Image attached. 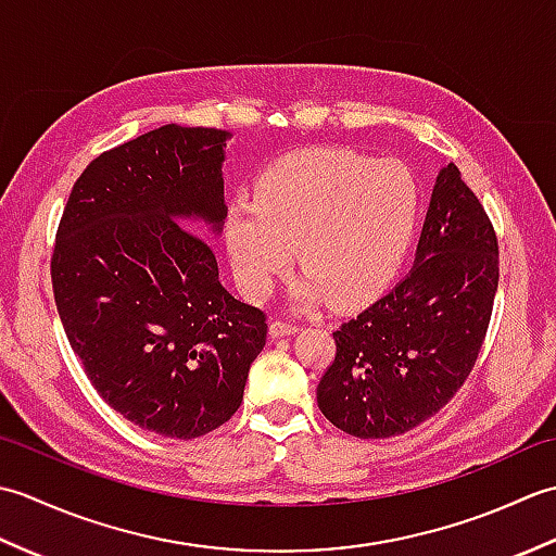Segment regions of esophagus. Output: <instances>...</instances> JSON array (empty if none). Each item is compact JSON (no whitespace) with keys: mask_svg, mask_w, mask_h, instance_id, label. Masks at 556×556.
I'll return each mask as SVG.
<instances>
[{"mask_svg":"<svg viewBox=\"0 0 556 556\" xmlns=\"http://www.w3.org/2000/svg\"><path fill=\"white\" fill-rule=\"evenodd\" d=\"M299 325L296 323H287V320H271L269 325V337L271 339H281V337H291L299 332Z\"/></svg>","mask_w":556,"mask_h":556,"instance_id":"34e87169","label":"esophagus"}]
</instances>
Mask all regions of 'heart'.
<instances>
[{"instance_id":"1","label":"heart","mask_w":556,"mask_h":556,"mask_svg":"<svg viewBox=\"0 0 556 556\" xmlns=\"http://www.w3.org/2000/svg\"><path fill=\"white\" fill-rule=\"evenodd\" d=\"M418 212V188L406 164L375 162L346 148H311L271 164L253 184L251 205L224 222L233 275L251 299H263L296 263L305 279L299 303L356 305L394 277Z\"/></svg>"}]
</instances>
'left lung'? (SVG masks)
Segmentation results:
<instances>
[{
    "label": "left lung",
    "instance_id": "left-lung-1",
    "mask_svg": "<svg viewBox=\"0 0 556 556\" xmlns=\"http://www.w3.org/2000/svg\"><path fill=\"white\" fill-rule=\"evenodd\" d=\"M500 285L497 231L454 162L437 176L416 265L341 323L317 384L325 418L361 440L404 434L464 387Z\"/></svg>",
    "mask_w": 556,
    "mask_h": 556
}]
</instances>
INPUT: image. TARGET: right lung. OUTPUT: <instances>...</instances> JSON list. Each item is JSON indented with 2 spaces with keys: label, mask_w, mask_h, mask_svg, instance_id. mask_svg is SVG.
<instances>
[{
  "label": "right lung",
  "mask_w": 556,
  "mask_h": 556,
  "mask_svg": "<svg viewBox=\"0 0 556 556\" xmlns=\"http://www.w3.org/2000/svg\"><path fill=\"white\" fill-rule=\"evenodd\" d=\"M227 131L167 124L92 160L59 219L50 260L59 317L90 384L126 420L193 440L243 401L267 315L222 287Z\"/></svg>",
  "instance_id": "1"
}]
</instances>
